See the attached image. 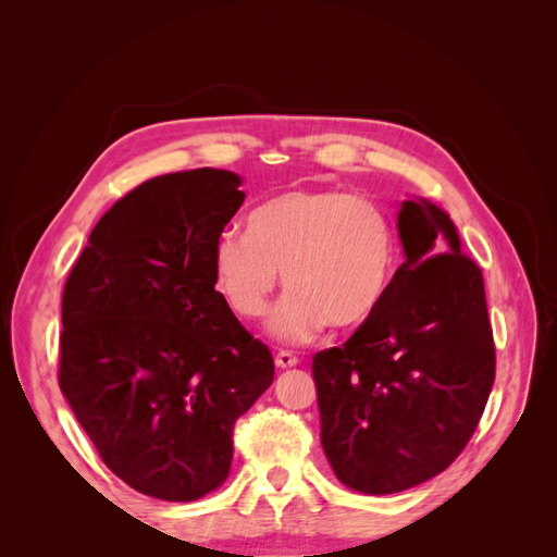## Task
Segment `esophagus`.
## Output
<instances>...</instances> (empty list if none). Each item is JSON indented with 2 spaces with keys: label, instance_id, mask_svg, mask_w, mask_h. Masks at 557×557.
I'll return each mask as SVG.
<instances>
[{
  "label": "esophagus",
  "instance_id": "34e87169",
  "mask_svg": "<svg viewBox=\"0 0 557 557\" xmlns=\"http://www.w3.org/2000/svg\"><path fill=\"white\" fill-rule=\"evenodd\" d=\"M276 367L278 369H290V367H295L299 360H297V356L295 352H290V350H281V352H276Z\"/></svg>",
  "mask_w": 557,
  "mask_h": 557
}]
</instances>
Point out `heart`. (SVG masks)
<instances>
[{"label": "heart", "mask_w": 557, "mask_h": 557, "mask_svg": "<svg viewBox=\"0 0 557 557\" xmlns=\"http://www.w3.org/2000/svg\"><path fill=\"white\" fill-rule=\"evenodd\" d=\"M215 283L242 318H260L281 283L293 295L269 320L285 344L330 323H367L391 288L395 234L372 199L342 190H288L250 213L248 232L225 230L213 248Z\"/></svg>", "instance_id": "1"}]
</instances>
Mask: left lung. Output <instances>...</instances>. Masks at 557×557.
Here are the masks:
<instances>
[{
  "label": "left lung",
  "mask_w": 557,
  "mask_h": 557,
  "mask_svg": "<svg viewBox=\"0 0 557 557\" xmlns=\"http://www.w3.org/2000/svg\"><path fill=\"white\" fill-rule=\"evenodd\" d=\"M404 248L381 307L342 348L313 356L320 444L336 479L393 495L444 471L474 434L495 381L483 274L446 211L401 201Z\"/></svg>",
  "instance_id": "8db88e82"
}]
</instances>
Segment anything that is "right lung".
Returning a JSON list of instances; mask_svg holds the SVG:
<instances>
[{
	"label": "right lung",
	"mask_w": 557,
	"mask_h": 557,
	"mask_svg": "<svg viewBox=\"0 0 557 557\" xmlns=\"http://www.w3.org/2000/svg\"><path fill=\"white\" fill-rule=\"evenodd\" d=\"M242 176H156L99 218L62 295L60 391L134 491L195 502L230 474L232 432L274 381L269 348L215 290Z\"/></svg>",
	"instance_id": "1"
}]
</instances>
